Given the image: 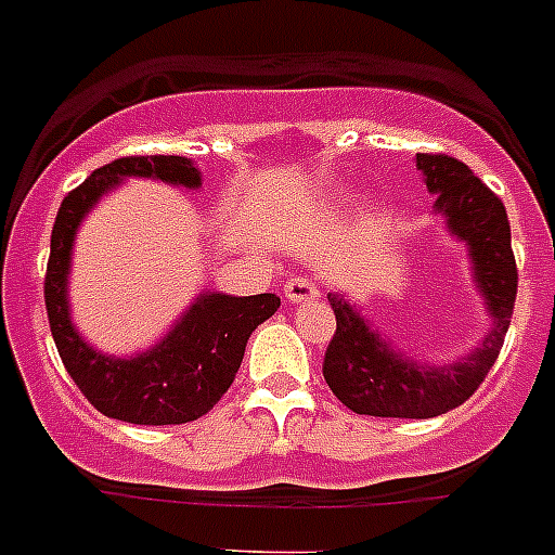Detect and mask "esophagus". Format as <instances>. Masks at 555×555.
<instances>
[{"label": "esophagus", "instance_id": "obj_1", "mask_svg": "<svg viewBox=\"0 0 555 555\" xmlns=\"http://www.w3.org/2000/svg\"><path fill=\"white\" fill-rule=\"evenodd\" d=\"M283 294H286L288 302H308L320 297V286L311 281V278H292L283 286Z\"/></svg>", "mask_w": 555, "mask_h": 555}]
</instances>
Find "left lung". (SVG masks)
Segmentation results:
<instances>
[{"mask_svg":"<svg viewBox=\"0 0 555 555\" xmlns=\"http://www.w3.org/2000/svg\"><path fill=\"white\" fill-rule=\"evenodd\" d=\"M425 185L436 194L434 208L448 217V228L469 244L480 292L494 317V327L478 352L459 364L420 366L389 350L377 333L338 294H327L336 313V333L325 350V375L333 395L356 414L430 420L448 414L475 395L498 361L512 325L517 300V261L512 249V224L500 197L467 164L444 152H416Z\"/></svg>","mask_w":555,"mask_h":555,"instance_id":"obj_1","label":"left lung"}]
</instances>
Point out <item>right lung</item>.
Segmentation results:
<instances>
[{"label":"right lung","mask_w":555,"mask_h":555,"mask_svg":"<svg viewBox=\"0 0 555 555\" xmlns=\"http://www.w3.org/2000/svg\"><path fill=\"white\" fill-rule=\"evenodd\" d=\"M127 175L158 178L189 189L199 185V171L189 158L127 155L100 166L91 178L68 191L52 228L43 278L49 331L63 366L96 411L132 425H183L208 414L222 400L242 366L249 333L281 308V297L205 294L150 352L135 358H107L91 350L68 320V258L75 230L88 208Z\"/></svg>","instance_id":"add662e5"}]
</instances>
